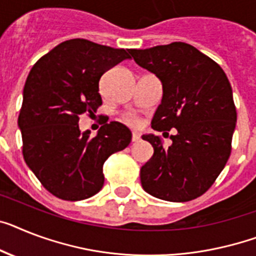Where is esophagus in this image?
Segmentation results:
<instances>
[{"label":"esophagus","instance_id":"34e87169","mask_svg":"<svg viewBox=\"0 0 256 256\" xmlns=\"http://www.w3.org/2000/svg\"><path fill=\"white\" fill-rule=\"evenodd\" d=\"M140 140H141L140 133L137 132V130H133V132H132V141H133V142H137V141H140Z\"/></svg>","mask_w":256,"mask_h":256}]
</instances>
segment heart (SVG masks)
Listing matches in <instances>:
<instances>
[{
    "label": "heart",
    "instance_id": "1",
    "mask_svg": "<svg viewBox=\"0 0 256 256\" xmlns=\"http://www.w3.org/2000/svg\"><path fill=\"white\" fill-rule=\"evenodd\" d=\"M124 122H126V123L130 124V126H136V124L138 123V119H137L133 114H126V115L124 116Z\"/></svg>",
    "mask_w": 256,
    "mask_h": 256
}]
</instances>
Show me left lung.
Segmentation results:
<instances>
[{"instance_id": "1", "label": "left lung", "mask_w": 256, "mask_h": 256, "mask_svg": "<svg viewBox=\"0 0 256 256\" xmlns=\"http://www.w3.org/2000/svg\"><path fill=\"white\" fill-rule=\"evenodd\" d=\"M130 54L162 82L152 128L176 130L168 148L158 136H142L154 149L141 168L142 188L168 202L196 199L214 183L232 152L237 110L229 80L216 61L182 42L130 50Z\"/></svg>"}]
</instances>
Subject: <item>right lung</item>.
Masks as SVG:
<instances>
[{
    "label": "right lung",
    "mask_w": 256,
    "mask_h": 256,
    "mask_svg": "<svg viewBox=\"0 0 256 256\" xmlns=\"http://www.w3.org/2000/svg\"><path fill=\"white\" fill-rule=\"evenodd\" d=\"M130 50H118L86 39L62 42L34 65L23 88L18 118L23 158L43 187L58 199L92 198L104 183L103 164L126 149L132 133L111 122L96 136L82 133L80 115L102 104L99 80Z\"/></svg>",
    "instance_id": "obj_1"
}]
</instances>
